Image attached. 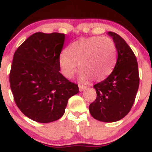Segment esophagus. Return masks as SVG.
<instances>
[{
	"label": "esophagus",
	"mask_w": 152,
	"mask_h": 152,
	"mask_svg": "<svg viewBox=\"0 0 152 152\" xmlns=\"http://www.w3.org/2000/svg\"><path fill=\"white\" fill-rule=\"evenodd\" d=\"M78 88H79V91H83V90L86 89V88H87V86H83V85L79 84V85H78Z\"/></svg>",
	"instance_id": "obj_1"
}]
</instances>
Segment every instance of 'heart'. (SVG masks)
Masks as SVG:
<instances>
[{"instance_id": "heart-1", "label": "heart", "mask_w": 152, "mask_h": 152, "mask_svg": "<svg viewBox=\"0 0 152 152\" xmlns=\"http://www.w3.org/2000/svg\"><path fill=\"white\" fill-rule=\"evenodd\" d=\"M116 59V47L112 38L91 36L70 43L66 53L59 56L58 64L66 78L74 76L78 64L81 81L91 78L93 81H101L111 74Z\"/></svg>"}]
</instances>
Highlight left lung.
I'll return each instance as SVG.
<instances>
[{
    "mask_svg": "<svg viewBox=\"0 0 152 152\" xmlns=\"http://www.w3.org/2000/svg\"><path fill=\"white\" fill-rule=\"evenodd\" d=\"M108 34L114 40L118 58L112 73L94 88L97 97L90 104V114L95 119L115 122L126 116L132 109L139 85L137 58L126 41L116 33Z\"/></svg>",
    "mask_w": 152,
    "mask_h": 152,
    "instance_id": "obj_1",
    "label": "left lung"
}]
</instances>
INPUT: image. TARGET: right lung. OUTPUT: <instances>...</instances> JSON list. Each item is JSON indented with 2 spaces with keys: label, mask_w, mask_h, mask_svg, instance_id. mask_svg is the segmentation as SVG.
I'll return each mask as SVG.
<instances>
[{
  "label": "right lung",
  "mask_w": 152,
  "mask_h": 152,
  "mask_svg": "<svg viewBox=\"0 0 152 152\" xmlns=\"http://www.w3.org/2000/svg\"><path fill=\"white\" fill-rule=\"evenodd\" d=\"M65 34L37 32L15 50L9 81L13 98L25 116L39 123L56 121L64 115L78 86L59 72L58 58Z\"/></svg>",
  "instance_id": "1"
}]
</instances>
